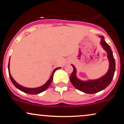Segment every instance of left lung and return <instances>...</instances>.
Listing matches in <instances>:
<instances>
[{
    "label": "left lung",
    "mask_w": 124,
    "mask_h": 124,
    "mask_svg": "<svg viewBox=\"0 0 124 124\" xmlns=\"http://www.w3.org/2000/svg\"><path fill=\"white\" fill-rule=\"evenodd\" d=\"M99 37L101 38V45L107 53V58L109 62L108 70L104 75L97 79L82 80L76 76L77 71L75 66L71 65L73 68V71L70 76L71 83L76 89L85 93H96L106 89L111 82L116 70V62L111 49L106 42L103 35H100Z\"/></svg>",
    "instance_id": "1"
}]
</instances>
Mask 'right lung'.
I'll list each match as a JSON object with an SVG mask.
<instances>
[{
	"instance_id": "1",
	"label": "right lung",
	"mask_w": 124,
	"mask_h": 124,
	"mask_svg": "<svg viewBox=\"0 0 124 124\" xmlns=\"http://www.w3.org/2000/svg\"><path fill=\"white\" fill-rule=\"evenodd\" d=\"M61 68H56L55 69H54V70L52 72V75L50 77L49 79H48L47 82H46L44 85H42L40 87H35V88H29V87H26L23 86L21 85L18 84V83H17L16 82L15 80V79L13 78V77L10 74V59H9V62H8V74H9V76L10 78V80L12 81V82L15 85V86L17 89H18V90L21 91L23 92H24L25 93H28L30 94H38L42 93L44 91H45V90L47 89L48 88V87L49 86V85H51V82H52V80H53V76H54V74L55 73V72L58 69H61Z\"/></svg>"
}]
</instances>
